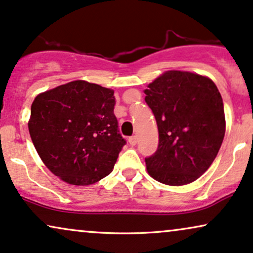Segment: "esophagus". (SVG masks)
I'll use <instances>...</instances> for the list:
<instances>
[{
    "instance_id": "34e87169",
    "label": "esophagus",
    "mask_w": 253,
    "mask_h": 253,
    "mask_svg": "<svg viewBox=\"0 0 253 253\" xmlns=\"http://www.w3.org/2000/svg\"><path fill=\"white\" fill-rule=\"evenodd\" d=\"M129 143L131 145H135L136 143H137V136H131V137L129 138Z\"/></svg>"
}]
</instances>
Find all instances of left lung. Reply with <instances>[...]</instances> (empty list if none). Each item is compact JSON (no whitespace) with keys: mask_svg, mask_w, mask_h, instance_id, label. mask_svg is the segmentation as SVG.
Returning a JSON list of instances; mask_svg holds the SVG:
<instances>
[{"mask_svg":"<svg viewBox=\"0 0 253 253\" xmlns=\"http://www.w3.org/2000/svg\"><path fill=\"white\" fill-rule=\"evenodd\" d=\"M144 93L159 129L157 150L145 157L148 173L169 186L199 179L214 161L225 136L218 87L200 74L167 71Z\"/></svg>","mask_w":253,"mask_h":253,"instance_id":"obj_1","label":"left lung"}]
</instances>
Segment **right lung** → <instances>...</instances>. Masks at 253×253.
<instances>
[{
	"label": "right lung",
	"instance_id": "obj_1",
	"mask_svg": "<svg viewBox=\"0 0 253 253\" xmlns=\"http://www.w3.org/2000/svg\"><path fill=\"white\" fill-rule=\"evenodd\" d=\"M114 90L74 80L40 93L31 108V138L46 167L62 181L87 186L114 169L126 141L114 114Z\"/></svg>",
	"mask_w": 253,
	"mask_h": 253
}]
</instances>
